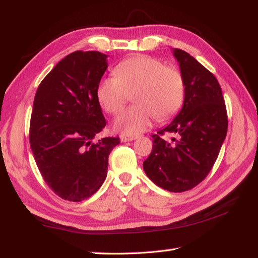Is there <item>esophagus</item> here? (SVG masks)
Listing matches in <instances>:
<instances>
[{"mask_svg": "<svg viewBox=\"0 0 258 258\" xmlns=\"http://www.w3.org/2000/svg\"><path fill=\"white\" fill-rule=\"evenodd\" d=\"M135 139H137V137H133V135H124V134L120 135L121 142H130V141H133Z\"/></svg>", "mask_w": 258, "mask_h": 258, "instance_id": "esophagus-1", "label": "esophagus"}]
</instances>
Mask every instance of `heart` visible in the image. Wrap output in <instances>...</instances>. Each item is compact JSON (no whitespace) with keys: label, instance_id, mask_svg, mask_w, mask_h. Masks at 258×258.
<instances>
[{"label":"heart","instance_id":"heart-1","mask_svg":"<svg viewBox=\"0 0 258 258\" xmlns=\"http://www.w3.org/2000/svg\"><path fill=\"white\" fill-rule=\"evenodd\" d=\"M113 75L104 77L97 87V98L104 110L117 113L133 94L132 108L116 117L113 127L124 135L149 130L152 120H166L180 110L185 97V83L180 71L166 67L149 55H134L121 61Z\"/></svg>","mask_w":258,"mask_h":258}]
</instances>
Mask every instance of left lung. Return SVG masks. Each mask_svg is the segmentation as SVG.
Here are the masks:
<instances>
[{
  "label": "left lung",
  "mask_w": 258,
  "mask_h": 258,
  "mask_svg": "<svg viewBox=\"0 0 258 258\" xmlns=\"http://www.w3.org/2000/svg\"><path fill=\"white\" fill-rule=\"evenodd\" d=\"M185 83L181 111L165 128L152 135V150L143 161L147 176L171 192L187 191L211 172L228 132V115L216 77L187 52L175 49ZM165 133L177 134L166 142Z\"/></svg>",
  "instance_id": "8db88e82"
}]
</instances>
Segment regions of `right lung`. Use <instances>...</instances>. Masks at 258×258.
I'll list each match as a JSON object with an SVG mask.
<instances>
[{"mask_svg": "<svg viewBox=\"0 0 258 258\" xmlns=\"http://www.w3.org/2000/svg\"><path fill=\"white\" fill-rule=\"evenodd\" d=\"M108 67L98 51H75L41 82L34 99L29 141L42 177L60 198H90L107 177L108 157L120 140L93 142L106 126L97 87Z\"/></svg>", "mask_w": 258, "mask_h": 258, "instance_id": "1", "label": "right lung"}]
</instances>
